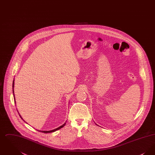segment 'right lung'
Instances as JSON below:
<instances>
[{"mask_svg": "<svg viewBox=\"0 0 155 155\" xmlns=\"http://www.w3.org/2000/svg\"><path fill=\"white\" fill-rule=\"evenodd\" d=\"M14 86H15V80H13V95H14V99H15V94H14ZM20 115V117L21 118V119H22V117H21V116H20V114H19ZM22 120H24L23 119H22ZM66 124V123H64V124H63V125H61V126H60L58 128H56V129H54V130H51V131H40V132H42V133H53V132H54V131H57V130H60V128H61L62 127H63L64 125Z\"/></svg>", "mask_w": 155, "mask_h": 155, "instance_id": "obj_1", "label": "right lung"}]
</instances>
